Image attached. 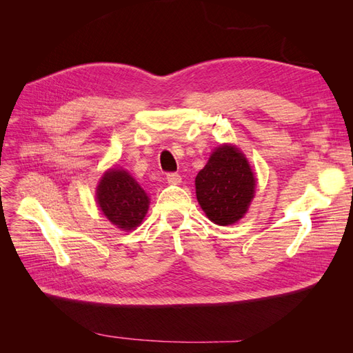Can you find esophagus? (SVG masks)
<instances>
[{
	"instance_id": "esophagus-1",
	"label": "esophagus",
	"mask_w": 353,
	"mask_h": 353,
	"mask_svg": "<svg viewBox=\"0 0 353 353\" xmlns=\"http://www.w3.org/2000/svg\"><path fill=\"white\" fill-rule=\"evenodd\" d=\"M166 179H168V183L169 184H179L181 183V175L179 174H176V172H168L166 174Z\"/></svg>"
}]
</instances>
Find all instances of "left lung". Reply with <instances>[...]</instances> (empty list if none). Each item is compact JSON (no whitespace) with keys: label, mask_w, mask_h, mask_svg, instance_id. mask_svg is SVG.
Instances as JSON below:
<instances>
[{"label":"left lung","mask_w":353,"mask_h":353,"mask_svg":"<svg viewBox=\"0 0 353 353\" xmlns=\"http://www.w3.org/2000/svg\"><path fill=\"white\" fill-rule=\"evenodd\" d=\"M254 185V175L241 152L221 145L196 176V196L212 222L231 225L248 212Z\"/></svg>","instance_id":"1"}]
</instances>
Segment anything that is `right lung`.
Returning <instances> with one entry per match:
<instances>
[{"label": "right lung", "instance_id": "obj_1", "mask_svg": "<svg viewBox=\"0 0 353 353\" xmlns=\"http://www.w3.org/2000/svg\"><path fill=\"white\" fill-rule=\"evenodd\" d=\"M97 201L104 216L125 231L140 225L150 203L145 191L122 169H112L101 178Z\"/></svg>", "mask_w": 353, "mask_h": 353}]
</instances>
